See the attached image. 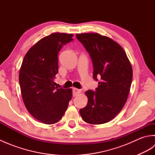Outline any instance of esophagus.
<instances>
[{
	"instance_id": "34e87169",
	"label": "esophagus",
	"mask_w": 155,
	"mask_h": 155,
	"mask_svg": "<svg viewBox=\"0 0 155 155\" xmlns=\"http://www.w3.org/2000/svg\"><path fill=\"white\" fill-rule=\"evenodd\" d=\"M81 91L80 89H78V88H73V89H72V93H73V96L75 97L78 95V94L81 93Z\"/></svg>"
}]
</instances>
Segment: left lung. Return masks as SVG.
<instances>
[{
	"label": "left lung",
	"instance_id": "obj_1",
	"mask_svg": "<svg viewBox=\"0 0 155 155\" xmlns=\"http://www.w3.org/2000/svg\"><path fill=\"white\" fill-rule=\"evenodd\" d=\"M89 53L94 67L93 78H101L96 91L85 92L87 105L79 110L88 123H108L126 103L133 78V68L126 52L110 38L98 33L76 35Z\"/></svg>",
	"mask_w": 155,
	"mask_h": 155
}]
</instances>
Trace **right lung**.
<instances>
[{"mask_svg": "<svg viewBox=\"0 0 155 155\" xmlns=\"http://www.w3.org/2000/svg\"><path fill=\"white\" fill-rule=\"evenodd\" d=\"M73 35L54 32L41 38L25 54L19 71L22 100L32 117L47 124L57 123L72 97L71 88H58V53Z\"/></svg>", "mask_w": 155, "mask_h": 155, "instance_id": "add662e5", "label": "right lung"}]
</instances>
